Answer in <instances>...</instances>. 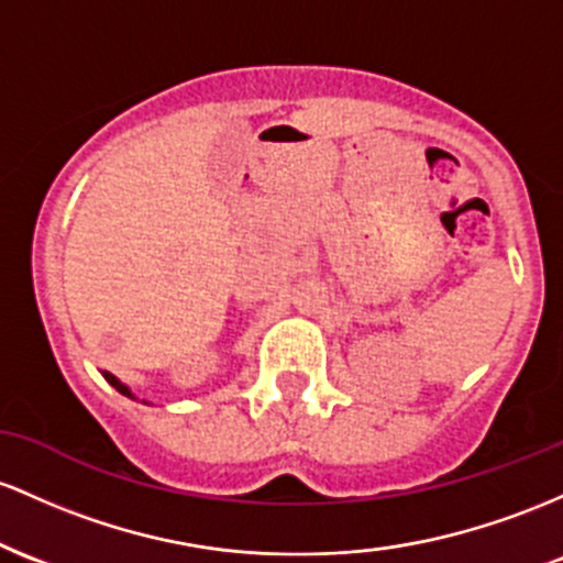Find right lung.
Instances as JSON below:
<instances>
[{
  "mask_svg": "<svg viewBox=\"0 0 563 563\" xmlns=\"http://www.w3.org/2000/svg\"><path fill=\"white\" fill-rule=\"evenodd\" d=\"M103 377H106V380H109V383L113 385V388H117V390H119V394L130 396V399H132V394H130V390H128V388H124V385H122V383H119V380H117V377H113V375H109V372H103Z\"/></svg>",
  "mask_w": 563,
  "mask_h": 563,
  "instance_id": "right-lung-1",
  "label": "right lung"
}]
</instances>
